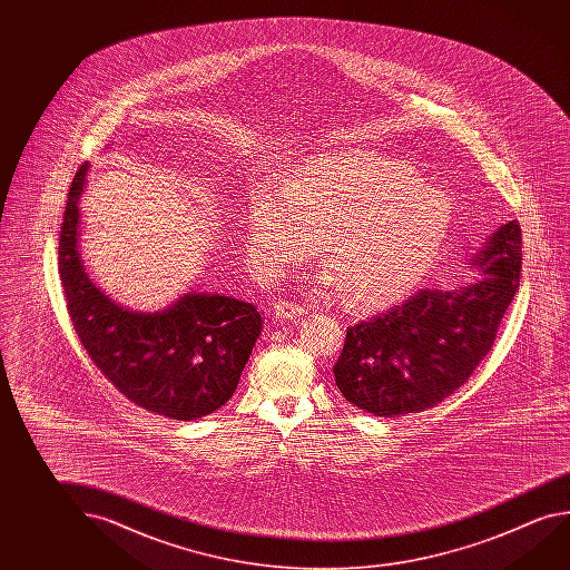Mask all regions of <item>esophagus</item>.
Wrapping results in <instances>:
<instances>
[{"label": "esophagus", "instance_id": "esophagus-1", "mask_svg": "<svg viewBox=\"0 0 570 570\" xmlns=\"http://www.w3.org/2000/svg\"><path fill=\"white\" fill-rule=\"evenodd\" d=\"M274 309H276V316L288 317V320H296V317L308 314V308L294 304V302H288V299H278Z\"/></svg>", "mask_w": 570, "mask_h": 570}]
</instances>
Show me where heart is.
I'll return each instance as SVG.
<instances>
[{
  "instance_id": "b5f03b06",
  "label": "heart",
  "mask_w": 570,
  "mask_h": 570,
  "mask_svg": "<svg viewBox=\"0 0 570 570\" xmlns=\"http://www.w3.org/2000/svg\"><path fill=\"white\" fill-rule=\"evenodd\" d=\"M453 228L448 196L405 160L377 150L309 159L286 195L258 190L248 206L256 258L274 272L308 262L324 243V288L364 312L392 308L438 266Z\"/></svg>"
}]
</instances>
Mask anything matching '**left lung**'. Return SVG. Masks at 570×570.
<instances>
[{
  "mask_svg": "<svg viewBox=\"0 0 570 570\" xmlns=\"http://www.w3.org/2000/svg\"><path fill=\"white\" fill-rule=\"evenodd\" d=\"M485 276L471 286L421 289L402 306L347 327L334 365L345 400L380 417L443 402L493 347L523 268V236L509 220L473 261Z\"/></svg>",
  "mask_w": 570,
  "mask_h": 570,
  "instance_id": "obj_1",
  "label": "left lung"
}]
</instances>
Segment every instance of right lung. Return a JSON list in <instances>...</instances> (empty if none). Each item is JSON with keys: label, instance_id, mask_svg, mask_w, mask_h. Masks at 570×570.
<instances>
[{"label": "right lung", "instance_id": "right-lung-1", "mask_svg": "<svg viewBox=\"0 0 570 570\" xmlns=\"http://www.w3.org/2000/svg\"><path fill=\"white\" fill-rule=\"evenodd\" d=\"M81 165L67 196L59 234V278L67 312L101 374L142 410L193 421L223 407L261 336L254 304L220 294H187L155 314L131 312L95 286L79 254Z\"/></svg>", "mask_w": 570, "mask_h": 570}]
</instances>
